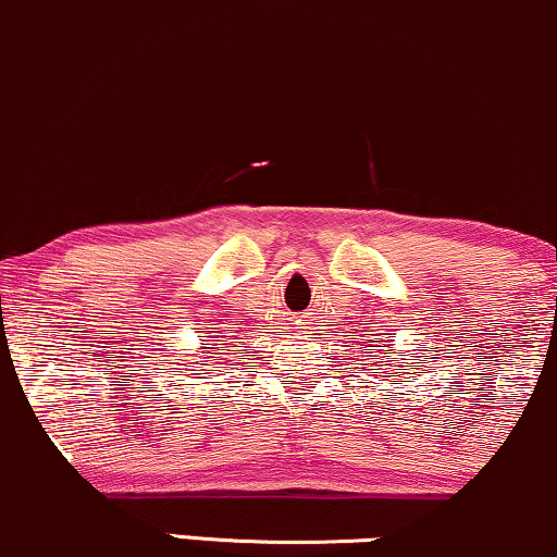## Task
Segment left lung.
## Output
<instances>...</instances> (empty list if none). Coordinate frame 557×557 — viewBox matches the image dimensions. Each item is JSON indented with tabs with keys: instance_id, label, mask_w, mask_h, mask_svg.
Segmentation results:
<instances>
[{
	"instance_id": "left-lung-1",
	"label": "left lung",
	"mask_w": 557,
	"mask_h": 557,
	"mask_svg": "<svg viewBox=\"0 0 557 557\" xmlns=\"http://www.w3.org/2000/svg\"><path fill=\"white\" fill-rule=\"evenodd\" d=\"M399 371H404V368H399Z\"/></svg>"
}]
</instances>
